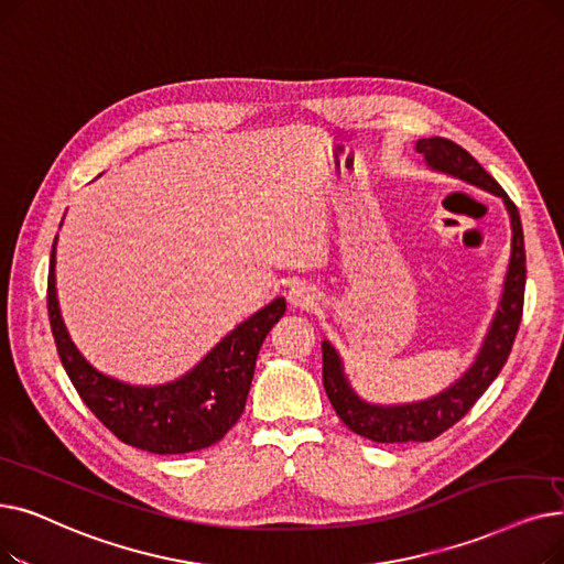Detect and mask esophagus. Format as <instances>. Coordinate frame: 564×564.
Listing matches in <instances>:
<instances>
[{
  "label": "esophagus",
  "instance_id": "esophagus-1",
  "mask_svg": "<svg viewBox=\"0 0 564 564\" xmlns=\"http://www.w3.org/2000/svg\"><path fill=\"white\" fill-rule=\"evenodd\" d=\"M288 302L292 308H313V304L317 302L315 288L308 283H295L288 290Z\"/></svg>",
  "mask_w": 564,
  "mask_h": 564
}]
</instances>
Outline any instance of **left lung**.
Returning <instances> with one entry per match:
<instances>
[{"instance_id":"8db88e82","label":"left lung","mask_w":564,"mask_h":564,"mask_svg":"<svg viewBox=\"0 0 564 564\" xmlns=\"http://www.w3.org/2000/svg\"><path fill=\"white\" fill-rule=\"evenodd\" d=\"M426 165L435 173H445L458 177L473 186H479L488 193L502 198L509 224H511V256L507 276L502 283V295L496 308V315L488 327L481 348L458 380L447 389L437 391L435 397L412 403L380 405L364 401L352 389L346 369H343L340 355L329 340H323V384L327 397L340 417L352 433L373 440V443H426L454 426L463 414L477 403L511 352L513 338H517L521 315H523V292H525V243L523 226L517 205L509 200L502 186L486 173V170L463 150L460 144L447 138H422L414 144Z\"/></svg>"}]
</instances>
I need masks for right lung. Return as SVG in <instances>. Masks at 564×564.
<instances>
[{"label":"right lung","mask_w":564,"mask_h":564,"mask_svg":"<svg viewBox=\"0 0 564 564\" xmlns=\"http://www.w3.org/2000/svg\"><path fill=\"white\" fill-rule=\"evenodd\" d=\"M55 251L47 269V315L66 376L108 431L121 443L152 454H188L218 443L241 417L256 359L269 329L285 313L276 297L239 323L186 371L163 384H131L101 373L70 340L57 302Z\"/></svg>","instance_id":"obj_1"}]
</instances>
